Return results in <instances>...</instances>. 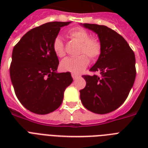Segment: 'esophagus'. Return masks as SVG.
Instances as JSON below:
<instances>
[{
	"label": "esophagus",
	"instance_id": "esophagus-1",
	"mask_svg": "<svg viewBox=\"0 0 148 148\" xmlns=\"http://www.w3.org/2000/svg\"><path fill=\"white\" fill-rule=\"evenodd\" d=\"M71 76L74 80H76V79H77L79 77V75H77V74H72Z\"/></svg>",
	"mask_w": 148,
	"mask_h": 148
}]
</instances>
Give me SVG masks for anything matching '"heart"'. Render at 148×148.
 <instances>
[{"instance_id": "obj_1", "label": "heart", "mask_w": 148, "mask_h": 148, "mask_svg": "<svg viewBox=\"0 0 148 148\" xmlns=\"http://www.w3.org/2000/svg\"><path fill=\"white\" fill-rule=\"evenodd\" d=\"M67 36L71 40L80 44L77 51V54L80 56L64 59L60 62V69L73 74H81L89 64L88 56L90 60H95L100 56L102 50L101 43L97 38L90 37L89 32L81 27H74L69 30ZM53 49L56 55L59 58H62L65 55L64 45L60 37L54 38Z\"/></svg>"}]
</instances>
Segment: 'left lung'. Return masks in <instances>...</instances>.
Segmentation results:
<instances>
[{
  "mask_svg": "<svg viewBox=\"0 0 148 148\" xmlns=\"http://www.w3.org/2000/svg\"><path fill=\"white\" fill-rule=\"evenodd\" d=\"M83 26L98 35L102 50L90 69L100 72V76H82L86 86L80 90V97L88 110L104 114L117 109L128 96L136 77L135 55L125 39L112 29L95 24Z\"/></svg>",
  "mask_w": 148,
  "mask_h": 148,
  "instance_id": "8db88e82",
  "label": "left lung"
}]
</instances>
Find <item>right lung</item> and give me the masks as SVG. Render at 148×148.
I'll use <instances>...</instances> for the list:
<instances>
[{"label": "right lung", "mask_w": 148, "mask_h": 148, "mask_svg": "<svg viewBox=\"0 0 148 148\" xmlns=\"http://www.w3.org/2000/svg\"><path fill=\"white\" fill-rule=\"evenodd\" d=\"M71 22H48L27 32L12 52L10 76L15 95L24 108L38 114L57 110L73 82L70 72L57 73L59 60L53 41Z\"/></svg>", "instance_id": "right-lung-1"}]
</instances>
